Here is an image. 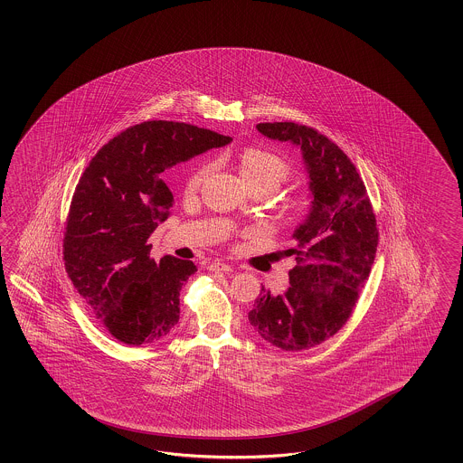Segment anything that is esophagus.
<instances>
[{"label": "esophagus", "mask_w": 463, "mask_h": 463, "mask_svg": "<svg viewBox=\"0 0 463 463\" xmlns=\"http://www.w3.org/2000/svg\"><path fill=\"white\" fill-rule=\"evenodd\" d=\"M209 269H211V271H224V273H231V271H232V267H231V265H225V263H221V261H215V263H211V265H209Z\"/></svg>", "instance_id": "esophagus-1"}]
</instances>
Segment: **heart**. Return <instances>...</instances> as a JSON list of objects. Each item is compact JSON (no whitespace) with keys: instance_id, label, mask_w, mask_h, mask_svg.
<instances>
[{"instance_id":"1","label":"heart","mask_w":463,"mask_h":463,"mask_svg":"<svg viewBox=\"0 0 463 463\" xmlns=\"http://www.w3.org/2000/svg\"><path fill=\"white\" fill-rule=\"evenodd\" d=\"M239 168L246 182L251 184L252 188L258 186H271L277 190L281 183L287 182L292 168L290 165L281 157L268 149L261 147H246L239 153ZM211 173V165H202L188 176L186 180V190L195 192L200 184L207 180Z\"/></svg>"}]
</instances>
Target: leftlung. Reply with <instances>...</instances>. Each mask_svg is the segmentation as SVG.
Returning <instances> with one entry per match:
<instances>
[{"mask_svg": "<svg viewBox=\"0 0 463 463\" xmlns=\"http://www.w3.org/2000/svg\"><path fill=\"white\" fill-rule=\"evenodd\" d=\"M256 128L300 147L314 200L287 251L297 261L288 271L290 287L281 295L261 288L248 319L269 345L308 350L348 323L375 260L377 219L364 180L333 140L294 122H265Z\"/></svg>", "mask_w": 463, "mask_h": 463, "instance_id": "8db88e82", "label": "left lung"}]
</instances>
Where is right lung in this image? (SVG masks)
I'll return each instance as SVG.
<instances>
[{"instance_id":"obj_1","label":"right lung","mask_w":463,"mask_h":463,"mask_svg":"<svg viewBox=\"0 0 463 463\" xmlns=\"http://www.w3.org/2000/svg\"><path fill=\"white\" fill-rule=\"evenodd\" d=\"M231 140L209 128L151 120L122 130L84 169L66 221L64 267L120 343L140 346L166 336L180 319L183 283L196 271L194 261L151 258L147 239L173 207L163 171Z\"/></svg>"}]
</instances>
